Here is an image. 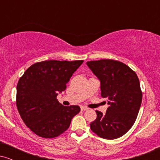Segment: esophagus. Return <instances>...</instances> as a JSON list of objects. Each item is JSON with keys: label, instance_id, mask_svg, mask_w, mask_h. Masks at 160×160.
<instances>
[{"label": "esophagus", "instance_id": "obj_1", "mask_svg": "<svg viewBox=\"0 0 160 160\" xmlns=\"http://www.w3.org/2000/svg\"><path fill=\"white\" fill-rule=\"evenodd\" d=\"M80 109H81L82 111H87L88 108H86V107H82H82L80 108Z\"/></svg>", "mask_w": 160, "mask_h": 160}]
</instances>
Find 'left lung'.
Segmentation results:
<instances>
[{
    "mask_svg": "<svg viewBox=\"0 0 160 160\" xmlns=\"http://www.w3.org/2000/svg\"><path fill=\"white\" fill-rule=\"evenodd\" d=\"M86 65L100 81L101 95L109 105L105 114L96 111L92 131L104 139L118 138L136 120L142 100L138 78L128 66L114 60L90 61Z\"/></svg>",
    "mask_w": 160,
    "mask_h": 160,
    "instance_id": "8db88e82",
    "label": "left lung"
}]
</instances>
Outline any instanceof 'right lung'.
<instances>
[{
	"mask_svg": "<svg viewBox=\"0 0 160 160\" xmlns=\"http://www.w3.org/2000/svg\"><path fill=\"white\" fill-rule=\"evenodd\" d=\"M83 61L49 60L34 64L19 79L16 106L25 125L38 136L52 138L69 128L80 111L78 105L63 106L56 99Z\"/></svg>",
	"mask_w": 160,
	"mask_h": 160,
	"instance_id": "right-lung-1",
	"label": "right lung"
}]
</instances>
